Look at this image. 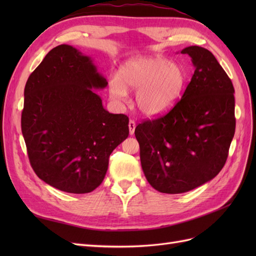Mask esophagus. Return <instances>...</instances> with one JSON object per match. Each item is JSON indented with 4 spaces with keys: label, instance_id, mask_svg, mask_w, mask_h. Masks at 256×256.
Wrapping results in <instances>:
<instances>
[{
    "label": "esophagus",
    "instance_id": "esophagus-1",
    "mask_svg": "<svg viewBox=\"0 0 256 256\" xmlns=\"http://www.w3.org/2000/svg\"><path fill=\"white\" fill-rule=\"evenodd\" d=\"M128 126H129V132H130V134H134V129L136 127L134 120H130L129 124H128Z\"/></svg>",
    "mask_w": 256,
    "mask_h": 256
}]
</instances>
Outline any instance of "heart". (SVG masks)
Segmentation results:
<instances>
[{"label": "heart", "mask_w": 256, "mask_h": 256, "mask_svg": "<svg viewBox=\"0 0 256 256\" xmlns=\"http://www.w3.org/2000/svg\"><path fill=\"white\" fill-rule=\"evenodd\" d=\"M182 66L160 56L126 60L118 76H112L109 92L118 102L126 100L127 90H136V104L146 116L166 113L180 98L186 85Z\"/></svg>", "instance_id": "1"}]
</instances>
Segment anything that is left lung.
Segmentation results:
<instances>
[{
  "mask_svg": "<svg viewBox=\"0 0 256 256\" xmlns=\"http://www.w3.org/2000/svg\"><path fill=\"white\" fill-rule=\"evenodd\" d=\"M180 53L196 68L182 99L134 130L147 182L168 194L196 189L219 174L236 126L233 83L214 54L198 46Z\"/></svg>",
  "mask_w": 256,
  "mask_h": 256,
  "instance_id": "obj_1",
  "label": "left lung"
}]
</instances>
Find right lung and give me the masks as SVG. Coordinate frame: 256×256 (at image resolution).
I'll return each mask as SVG.
<instances>
[{
  "label": "right lung",
  "mask_w": 256,
  "mask_h": 256,
  "mask_svg": "<svg viewBox=\"0 0 256 256\" xmlns=\"http://www.w3.org/2000/svg\"><path fill=\"white\" fill-rule=\"evenodd\" d=\"M108 81L92 58L60 44L30 74L21 129L36 175L68 193H88L102 182L111 152L129 134V118L108 112L94 90Z\"/></svg>",
  "instance_id": "1"
}]
</instances>
